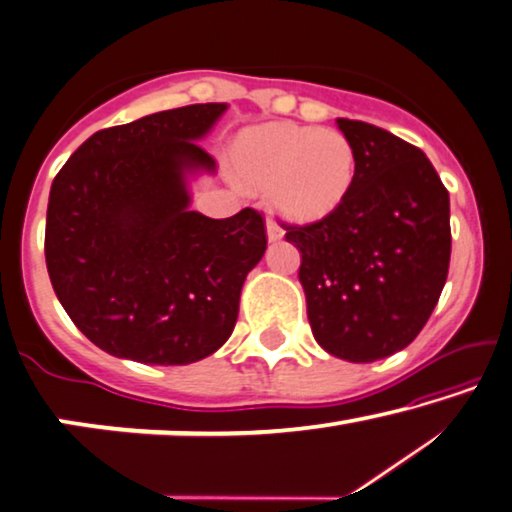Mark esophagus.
Wrapping results in <instances>:
<instances>
[{
  "label": "esophagus",
  "instance_id": "1",
  "mask_svg": "<svg viewBox=\"0 0 512 512\" xmlns=\"http://www.w3.org/2000/svg\"><path fill=\"white\" fill-rule=\"evenodd\" d=\"M282 227L276 223V220L269 218L266 220V236H269V241H280L282 239Z\"/></svg>",
  "mask_w": 512,
  "mask_h": 512
}]
</instances>
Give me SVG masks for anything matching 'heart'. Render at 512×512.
Returning <instances> with one entry per match:
<instances>
[{
    "label": "heart",
    "mask_w": 512,
    "mask_h": 512,
    "mask_svg": "<svg viewBox=\"0 0 512 512\" xmlns=\"http://www.w3.org/2000/svg\"><path fill=\"white\" fill-rule=\"evenodd\" d=\"M232 165L246 186L269 190L282 216L310 223L345 202L356 177V149L338 128L282 121L243 131Z\"/></svg>",
    "instance_id": "obj_1"
}]
</instances>
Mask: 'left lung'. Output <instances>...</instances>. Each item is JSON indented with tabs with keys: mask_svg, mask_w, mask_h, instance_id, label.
Returning <instances> with one entry per match:
<instances>
[{
	"mask_svg": "<svg viewBox=\"0 0 512 512\" xmlns=\"http://www.w3.org/2000/svg\"><path fill=\"white\" fill-rule=\"evenodd\" d=\"M356 149L345 202L285 225L315 340L352 363L400 352L430 319L451 264V202L421 149L365 121L338 119Z\"/></svg>",
	"mask_w": 512,
	"mask_h": 512,
	"instance_id": "obj_1",
	"label": "left lung"
}]
</instances>
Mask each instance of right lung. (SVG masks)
I'll list each match as a JSON object with an SVG mask.
<instances>
[{"label": "right lung", "instance_id": "obj_1", "mask_svg": "<svg viewBox=\"0 0 512 512\" xmlns=\"http://www.w3.org/2000/svg\"><path fill=\"white\" fill-rule=\"evenodd\" d=\"M227 110L197 103L103 128L52 181L45 264L73 324L119 358L188 365L223 347L266 250L262 213L190 211L186 174L213 172L197 140Z\"/></svg>", "mask_w": 512, "mask_h": 512}]
</instances>
